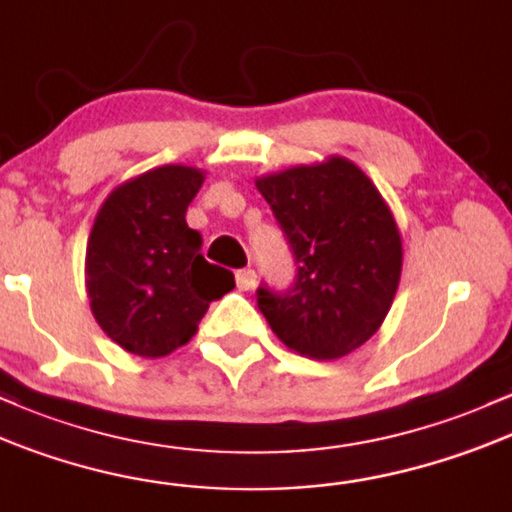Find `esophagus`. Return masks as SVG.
<instances>
[{
    "label": "esophagus",
    "instance_id": "1",
    "mask_svg": "<svg viewBox=\"0 0 512 512\" xmlns=\"http://www.w3.org/2000/svg\"><path fill=\"white\" fill-rule=\"evenodd\" d=\"M237 287H239V290H244V292L254 290V287H256V271H254V268H241V271H237Z\"/></svg>",
    "mask_w": 512,
    "mask_h": 512
}]
</instances>
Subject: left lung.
Returning a JSON list of instances; mask_svg holds the SVG:
<instances>
[{
    "label": "left lung",
    "mask_w": 512,
    "mask_h": 512,
    "mask_svg": "<svg viewBox=\"0 0 512 512\" xmlns=\"http://www.w3.org/2000/svg\"><path fill=\"white\" fill-rule=\"evenodd\" d=\"M283 229L295 283L261 285L258 309L295 353L333 360L382 326L399 287L401 237L392 210L363 171L343 157L256 179Z\"/></svg>",
    "instance_id": "8db88e82"
}]
</instances>
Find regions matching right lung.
Listing matches in <instances>:
<instances>
[{
  "mask_svg": "<svg viewBox=\"0 0 512 512\" xmlns=\"http://www.w3.org/2000/svg\"><path fill=\"white\" fill-rule=\"evenodd\" d=\"M203 171L166 164L106 198L86 244L91 312L111 341L142 358L186 346L212 300L234 287L232 271L200 254L186 210Z\"/></svg>",
  "mask_w": 512,
  "mask_h": 512,
  "instance_id": "add662e5",
  "label": "right lung"
}]
</instances>
